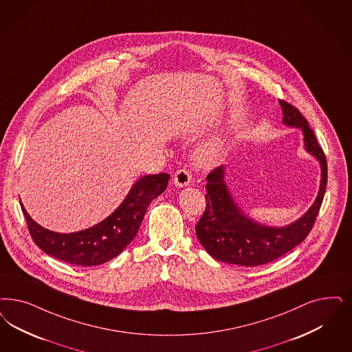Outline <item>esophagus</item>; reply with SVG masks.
Instances as JSON below:
<instances>
[{
    "instance_id": "esophagus-1",
    "label": "esophagus",
    "mask_w": 352,
    "mask_h": 352,
    "mask_svg": "<svg viewBox=\"0 0 352 352\" xmlns=\"http://www.w3.org/2000/svg\"><path fill=\"white\" fill-rule=\"evenodd\" d=\"M174 184L177 187H186L188 186L191 182V174L187 169L178 170L175 174H174Z\"/></svg>"
}]
</instances>
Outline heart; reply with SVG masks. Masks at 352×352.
<instances>
[{
  "label": "heart",
  "instance_id": "obj_1",
  "mask_svg": "<svg viewBox=\"0 0 352 352\" xmlns=\"http://www.w3.org/2000/svg\"><path fill=\"white\" fill-rule=\"evenodd\" d=\"M226 148V140L223 136L216 138L200 146L196 152V160L203 166H212L223 157Z\"/></svg>",
  "mask_w": 352,
  "mask_h": 352
}]
</instances>
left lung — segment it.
Masks as SVG:
<instances>
[{
  "instance_id": "left-lung-1",
  "label": "left lung",
  "mask_w": 352,
  "mask_h": 352,
  "mask_svg": "<svg viewBox=\"0 0 352 352\" xmlns=\"http://www.w3.org/2000/svg\"><path fill=\"white\" fill-rule=\"evenodd\" d=\"M283 124L300 129L304 148L320 162V190L311 208L300 219L286 226H267L254 221L234 201L225 182V168L219 166L206 177V206L196 223V236L213 258L242 267H257L287 254L303 242L315 225L325 195L327 164L316 140L315 133L302 113L291 104L279 100Z\"/></svg>"
}]
</instances>
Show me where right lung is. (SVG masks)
<instances>
[{
  "label": "right lung",
  "instance_id": "add662e5",
  "mask_svg": "<svg viewBox=\"0 0 352 352\" xmlns=\"http://www.w3.org/2000/svg\"><path fill=\"white\" fill-rule=\"evenodd\" d=\"M169 178L166 173L139 178L121 206L110 216L89 229L70 234L54 232L40 226L30 217L22 203L21 206L28 231L41 251L73 265L95 267L120 255L131 243L144 219L146 208L166 190Z\"/></svg>",
  "mask_w": 352,
  "mask_h": 352
}]
</instances>
